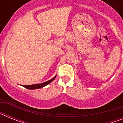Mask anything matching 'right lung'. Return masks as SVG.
I'll use <instances>...</instances> for the list:
<instances>
[{
    "mask_svg": "<svg viewBox=\"0 0 123 123\" xmlns=\"http://www.w3.org/2000/svg\"><path fill=\"white\" fill-rule=\"evenodd\" d=\"M56 75L55 76H54V78H52V79H50L49 81H46V82H42V83L41 84H32V85H28V86H25V85H22L23 87H24L28 89H40V88H42L44 87V86H45L48 85L52 81H53L55 79V78H56Z\"/></svg>",
    "mask_w": 123,
    "mask_h": 123,
    "instance_id": "right-lung-1",
    "label": "right lung"
}]
</instances>
